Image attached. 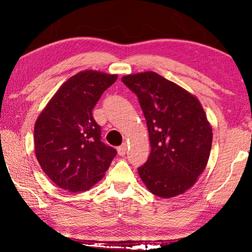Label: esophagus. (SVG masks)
I'll return each instance as SVG.
<instances>
[{"label": "esophagus", "mask_w": 252, "mask_h": 252, "mask_svg": "<svg viewBox=\"0 0 252 252\" xmlns=\"http://www.w3.org/2000/svg\"><path fill=\"white\" fill-rule=\"evenodd\" d=\"M117 150H118V155L123 157V156L126 155V144L125 143V144H122V146L118 147Z\"/></svg>", "instance_id": "34e87169"}]
</instances>
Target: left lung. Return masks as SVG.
<instances>
[{"mask_svg": "<svg viewBox=\"0 0 252 252\" xmlns=\"http://www.w3.org/2000/svg\"><path fill=\"white\" fill-rule=\"evenodd\" d=\"M138 95L151 152L139 176L151 193L169 199L185 193L206 169L212 127L197 96L156 72L122 76Z\"/></svg>", "mask_w": 252, "mask_h": 252, "instance_id": "8db88e82", "label": "left lung"}]
</instances>
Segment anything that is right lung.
I'll list each match as a JSON object with an SVG mask.
<instances>
[{
  "label": "right lung",
  "instance_id": "obj_1",
  "mask_svg": "<svg viewBox=\"0 0 252 252\" xmlns=\"http://www.w3.org/2000/svg\"><path fill=\"white\" fill-rule=\"evenodd\" d=\"M117 74L85 70L65 81L34 126V150L42 170L55 185L83 192L99 182L116 149L101 141L92 110Z\"/></svg>",
  "mask_w": 252,
  "mask_h": 252
}]
</instances>
